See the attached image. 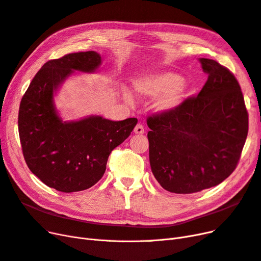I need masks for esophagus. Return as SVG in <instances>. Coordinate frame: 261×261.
Listing matches in <instances>:
<instances>
[{
    "mask_svg": "<svg viewBox=\"0 0 261 261\" xmlns=\"http://www.w3.org/2000/svg\"><path fill=\"white\" fill-rule=\"evenodd\" d=\"M133 132L136 133V134H143V133H144V127H143V125H142L141 123H138V124L136 125V128H134Z\"/></svg>",
    "mask_w": 261,
    "mask_h": 261,
    "instance_id": "obj_1",
    "label": "esophagus"
}]
</instances>
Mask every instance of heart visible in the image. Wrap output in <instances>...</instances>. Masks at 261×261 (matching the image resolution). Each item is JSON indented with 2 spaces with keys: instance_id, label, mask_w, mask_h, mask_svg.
<instances>
[{
  "instance_id": "obj_1",
  "label": "heart",
  "mask_w": 261,
  "mask_h": 261,
  "mask_svg": "<svg viewBox=\"0 0 261 261\" xmlns=\"http://www.w3.org/2000/svg\"><path fill=\"white\" fill-rule=\"evenodd\" d=\"M133 92L140 98H155V109L160 113H170L177 110L184 103L187 94V84L181 77L171 71H159L141 74L131 81ZM123 98L131 102L128 92Z\"/></svg>"
}]
</instances>
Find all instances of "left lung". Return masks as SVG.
I'll return each mask as SVG.
<instances>
[{
	"label": "left lung",
	"mask_w": 261,
	"mask_h": 261,
	"mask_svg": "<svg viewBox=\"0 0 261 261\" xmlns=\"http://www.w3.org/2000/svg\"><path fill=\"white\" fill-rule=\"evenodd\" d=\"M208 74L195 98L170 113L148 117L149 162L159 184L192 194L224 181L238 165L248 131V115L233 74L199 58Z\"/></svg>",
	"instance_id": "1"
}]
</instances>
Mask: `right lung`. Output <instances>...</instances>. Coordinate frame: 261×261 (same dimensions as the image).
Returning a JSON list of instances; mask_svg holds the SVG:
<instances>
[{"instance_id": "right-lung-1", "label": "right lung", "mask_w": 261, "mask_h": 261, "mask_svg": "<svg viewBox=\"0 0 261 261\" xmlns=\"http://www.w3.org/2000/svg\"><path fill=\"white\" fill-rule=\"evenodd\" d=\"M96 51L69 54L46 62L22 96L18 129L29 169L45 185L62 192L88 189L103 176L112 150L127 139L137 118L114 121L100 115L63 120L55 96L71 76L94 73Z\"/></svg>"}]
</instances>
